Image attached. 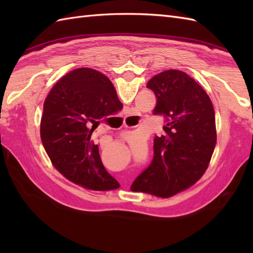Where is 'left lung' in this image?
<instances>
[{
	"mask_svg": "<svg viewBox=\"0 0 253 253\" xmlns=\"http://www.w3.org/2000/svg\"><path fill=\"white\" fill-rule=\"evenodd\" d=\"M147 88L157 96L153 114L164 117V131L155 136L152 162L130 189L169 198L207 170L216 143L215 115L206 91L184 72L160 73Z\"/></svg>",
	"mask_w": 253,
	"mask_h": 253,
	"instance_id": "obj_1",
	"label": "left lung"
}]
</instances>
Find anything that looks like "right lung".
<instances>
[{"mask_svg": "<svg viewBox=\"0 0 253 253\" xmlns=\"http://www.w3.org/2000/svg\"><path fill=\"white\" fill-rule=\"evenodd\" d=\"M122 109L111 80L92 68L74 69L51 89L43 104L41 141L68 180L100 191L120 187L102 164L92 133L101 121Z\"/></svg>", "mask_w": 253, "mask_h": 253, "instance_id": "obj_1", "label": "right lung"}]
</instances>
